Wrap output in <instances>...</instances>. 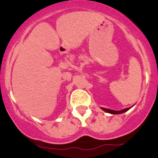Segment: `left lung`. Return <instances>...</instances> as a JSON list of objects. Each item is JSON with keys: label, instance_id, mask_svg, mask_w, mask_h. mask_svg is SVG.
I'll use <instances>...</instances> for the list:
<instances>
[{"label": "left lung", "instance_id": "obj_1", "mask_svg": "<svg viewBox=\"0 0 158 158\" xmlns=\"http://www.w3.org/2000/svg\"><path fill=\"white\" fill-rule=\"evenodd\" d=\"M102 109L104 110L105 111H106V112L111 113V114H121V113H123V112H125V111H128V110L130 109V108H127V109L122 110V111H114V110H111L109 109H104V108H102Z\"/></svg>", "mask_w": 158, "mask_h": 158}]
</instances>
